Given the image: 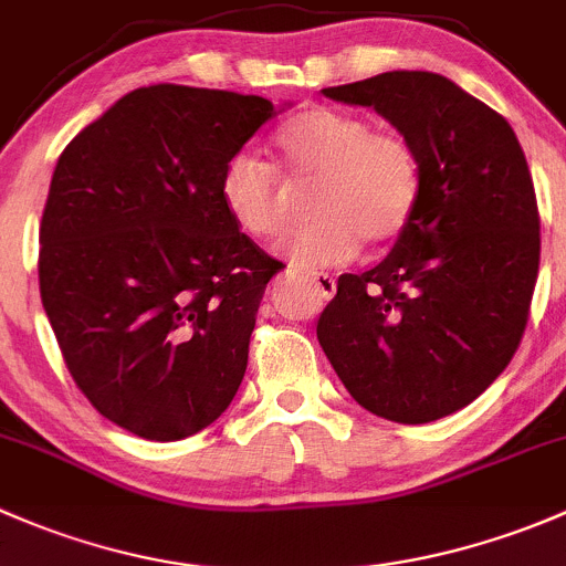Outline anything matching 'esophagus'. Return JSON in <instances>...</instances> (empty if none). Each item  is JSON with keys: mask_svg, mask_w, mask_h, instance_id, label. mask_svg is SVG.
<instances>
[{"mask_svg": "<svg viewBox=\"0 0 566 566\" xmlns=\"http://www.w3.org/2000/svg\"><path fill=\"white\" fill-rule=\"evenodd\" d=\"M307 277H311V283L316 285L318 294L324 296V300H332L337 291V281L332 275H326V272H307Z\"/></svg>", "mask_w": 566, "mask_h": 566, "instance_id": "1", "label": "esophagus"}]
</instances>
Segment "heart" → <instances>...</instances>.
<instances>
[{
    "mask_svg": "<svg viewBox=\"0 0 566 566\" xmlns=\"http://www.w3.org/2000/svg\"><path fill=\"white\" fill-rule=\"evenodd\" d=\"M275 157L283 171L318 177L307 207L316 220L281 242V253L302 270L343 264L363 242L387 244L417 207L419 163L409 142L370 130V122L357 114L322 106L302 111L277 133ZM218 196L242 234L266 240L281 229V190L259 157H231L220 171Z\"/></svg>",
    "mask_w": 566,
    "mask_h": 566,
    "instance_id": "1",
    "label": "heart"
}]
</instances>
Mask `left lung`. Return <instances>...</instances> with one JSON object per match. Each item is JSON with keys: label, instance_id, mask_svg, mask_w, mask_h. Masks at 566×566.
Wrapping results in <instances>:
<instances>
[{"label": "left lung", "instance_id": "obj_1", "mask_svg": "<svg viewBox=\"0 0 566 566\" xmlns=\"http://www.w3.org/2000/svg\"><path fill=\"white\" fill-rule=\"evenodd\" d=\"M409 142L419 198L387 259L337 277L318 343L363 409L422 424L480 398L510 365L539 270V212L504 116L455 81L392 70L322 90Z\"/></svg>", "mask_w": 566, "mask_h": 566}]
</instances>
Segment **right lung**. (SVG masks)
<instances>
[{
    "mask_svg": "<svg viewBox=\"0 0 566 566\" xmlns=\"http://www.w3.org/2000/svg\"><path fill=\"white\" fill-rule=\"evenodd\" d=\"M285 108L142 86L56 160L40 223L45 316L81 392L142 439H188L240 389L261 296L283 264L226 218L218 179Z\"/></svg>",
    "mask_w": 566,
    "mask_h": 566,
    "instance_id": "right-lung-1",
    "label": "right lung"
}]
</instances>
